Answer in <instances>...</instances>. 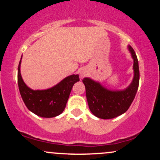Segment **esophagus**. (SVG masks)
Masks as SVG:
<instances>
[{
	"label": "esophagus",
	"mask_w": 160,
	"mask_h": 160,
	"mask_svg": "<svg viewBox=\"0 0 160 160\" xmlns=\"http://www.w3.org/2000/svg\"><path fill=\"white\" fill-rule=\"evenodd\" d=\"M80 77H81V78H84V77L87 74V73H86V71H80Z\"/></svg>",
	"instance_id": "obj_1"
}]
</instances>
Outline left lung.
Wrapping results in <instances>:
<instances>
[{
    "label": "left lung",
    "mask_w": 160,
    "mask_h": 160,
    "mask_svg": "<svg viewBox=\"0 0 160 160\" xmlns=\"http://www.w3.org/2000/svg\"><path fill=\"white\" fill-rule=\"evenodd\" d=\"M134 59L135 75L132 82L123 91H111L89 78H84L86 95L89 108L95 117L101 119H112L124 113L129 108L136 95L139 85L138 61L135 51L128 46Z\"/></svg>",
    "instance_id": "1"
}]
</instances>
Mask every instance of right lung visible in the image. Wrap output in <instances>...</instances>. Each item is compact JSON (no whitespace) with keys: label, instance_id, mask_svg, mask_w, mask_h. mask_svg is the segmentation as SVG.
<instances>
[{"label":"right lung","instance_id":"1","mask_svg":"<svg viewBox=\"0 0 160 160\" xmlns=\"http://www.w3.org/2000/svg\"><path fill=\"white\" fill-rule=\"evenodd\" d=\"M22 59V58H21ZM18 67V86L25 106L36 115L51 118L61 114L65 110L73 86L80 80L79 75H71L56 86L46 90H32L24 82Z\"/></svg>","mask_w":160,"mask_h":160}]
</instances>
